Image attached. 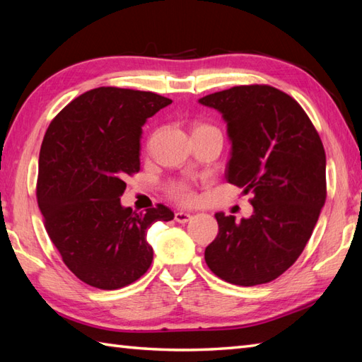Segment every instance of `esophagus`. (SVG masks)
Masks as SVG:
<instances>
[{"label": "esophagus", "instance_id": "34e87169", "mask_svg": "<svg viewBox=\"0 0 362 362\" xmlns=\"http://www.w3.org/2000/svg\"><path fill=\"white\" fill-rule=\"evenodd\" d=\"M174 219H175L177 222H180V224H185V222H188V221L191 219V214H189V213H185V211H175Z\"/></svg>", "mask_w": 362, "mask_h": 362}]
</instances>
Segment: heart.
I'll list each match as a JSON object with an SVG mask.
<instances>
[{"instance_id": "heart-1", "label": "heart", "mask_w": 362, "mask_h": 362, "mask_svg": "<svg viewBox=\"0 0 362 362\" xmlns=\"http://www.w3.org/2000/svg\"><path fill=\"white\" fill-rule=\"evenodd\" d=\"M173 191H174V196L182 202H189L191 199H193V194H191L189 188L187 185H183V183H180V185H175Z\"/></svg>"}]
</instances>
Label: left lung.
Wrapping results in <instances>:
<instances>
[{"mask_svg":"<svg viewBox=\"0 0 362 362\" xmlns=\"http://www.w3.org/2000/svg\"><path fill=\"white\" fill-rule=\"evenodd\" d=\"M227 122L228 183L252 193L253 213L214 214L205 249L213 274L238 286L275 280L303 252L327 197L324 144L296 99L269 86H240L199 99Z\"/></svg>","mask_w":362,"mask_h":362,"instance_id":"left-lung-1","label":"left lung"}]
</instances>
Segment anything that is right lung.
Segmentation results:
<instances>
[{
    "label": "right lung",
    "instance_id": "right-lung-1",
    "mask_svg": "<svg viewBox=\"0 0 362 362\" xmlns=\"http://www.w3.org/2000/svg\"><path fill=\"white\" fill-rule=\"evenodd\" d=\"M171 103L152 91L99 87L73 99L46 130L38 209L64 263L90 286L113 291L140 279L153 258L148 228L174 219L161 204L135 213L119 199L126 177L140 171L143 126Z\"/></svg>",
    "mask_w": 362,
    "mask_h": 362
}]
</instances>
